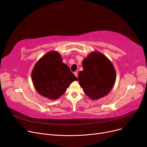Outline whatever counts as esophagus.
Returning a JSON list of instances; mask_svg holds the SVG:
<instances>
[{"label": "esophagus", "mask_w": 147, "mask_h": 147, "mask_svg": "<svg viewBox=\"0 0 147 147\" xmlns=\"http://www.w3.org/2000/svg\"><path fill=\"white\" fill-rule=\"evenodd\" d=\"M74 74L77 77V78H78V73H77V72H74Z\"/></svg>", "instance_id": "34e87169"}]
</instances>
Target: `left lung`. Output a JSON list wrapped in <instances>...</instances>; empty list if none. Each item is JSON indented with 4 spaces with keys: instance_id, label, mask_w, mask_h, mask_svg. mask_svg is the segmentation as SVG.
I'll return each instance as SVG.
<instances>
[{
    "instance_id": "1",
    "label": "left lung",
    "mask_w": 147,
    "mask_h": 147,
    "mask_svg": "<svg viewBox=\"0 0 147 147\" xmlns=\"http://www.w3.org/2000/svg\"><path fill=\"white\" fill-rule=\"evenodd\" d=\"M83 70L79 73V83L85 94L97 100L109 94L116 79L111 62L103 53L92 52L82 62Z\"/></svg>"
}]
</instances>
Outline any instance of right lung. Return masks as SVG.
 I'll use <instances>...</instances> for the list:
<instances>
[{"label":"right lung","mask_w":147,"mask_h":147,"mask_svg":"<svg viewBox=\"0 0 147 147\" xmlns=\"http://www.w3.org/2000/svg\"><path fill=\"white\" fill-rule=\"evenodd\" d=\"M33 85L40 95L55 100L63 95L78 78L69 67L63 63L57 51L46 53L34 65L32 72Z\"/></svg>","instance_id":"obj_1"}]
</instances>
